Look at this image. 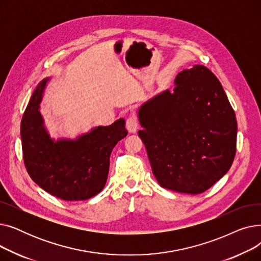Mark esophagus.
I'll use <instances>...</instances> for the list:
<instances>
[{
    "mask_svg": "<svg viewBox=\"0 0 261 261\" xmlns=\"http://www.w3.org/2000/svg\"><path fill=\"white\" fill-rule=\"evenodd\" d=\"M126 128L129 133H135L139 128V121L134 115H130L126 121Z\"/></svg>",
    "mask_w": 261,
    "mask_h": 261,
    "instance_id": "esophagus-1",
    "label": "esophagus"
}]
</instances>
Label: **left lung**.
Listing matches in <instances>:
<instances>
[{
  "mask_svg": "<svg viewBox=\"0 0 261 261\" xmlns=\"http://www.w3.org/2000/svg\"><path fill=\"white\" fill-rule=\"evenodd\" d=\"M142 139L159 184L198 195L229 170L237 120L220 81L203 65L183 70L166 90L139 109Z\"/></svg>",
  "mask_w": 261,
  "mask_h": 261,
  "instance_id": "1",
  "label": "left lung"
}]
</instances>
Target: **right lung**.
<instances>
[{
    "instance_id": "obj_1",
    "label": "right lung",
    "mask_w": 261,
    "mask_h": 261,
    "mask_svg": "<svg viewBox=\"0 0 261 261\" xmlns=\"http://www.w3.org/2000/svg\"><path fill=\"white\" fill-rule=\"evenodd\" d=\"M50 80L36 87L21 121V141L25 167L32 180L51 196L65 201L88 200L106 185L110 155L126 138L125 119L110 126L93 127L76 139H54L47 131L40 105Z\"/></svg>"
}]
</instances>
